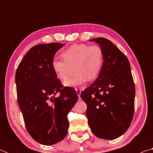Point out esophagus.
<instances>
[{"instance_id": "esophagus-1", "label": "esophagus", "mask_w": 153, "mask_h": 153, "mask_svg": "<svg viewBox=\"0 0 153 153\" xmlns=\"http://www.w3.org/2000/svg\"><path fill=\"white\" fill-rule=\"evenodd\" d=\"M76 91L77 96H78V98L79 99H81V98H80V94H81V92H82V90L80 88H76Z\"/></svg>"}]
</instances>
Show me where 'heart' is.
Listing matches in <instances>:
<instances>
[{
	"label": "heart",
	"instance_id": "heart-1",
	"mask_svg": "<svg viewBox=\"0 0 153 153\" xmlns=\"http://www.w3.org/2000/svg\"><path fill=\"white\" fill-rule=\"evenodd\" d=\"M63 60L55 58L51 67L56 78L65 82L68 76L71 68L74 67L75 76L65 82V86L77 87L84 84L88 79L94 80L101 71L104 54L102 49L97 45L76 44L62 52Z\"/></svg>",
	"mask_w": 153,
	"mask_h": 153
}]
</instances>
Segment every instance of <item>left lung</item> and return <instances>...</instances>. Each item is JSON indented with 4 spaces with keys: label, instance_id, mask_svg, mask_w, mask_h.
Segmentation results:
<instances>
[{
    "label": "left lung",
    "instance_id": "obj_1",
    "mask_svg": "<svg viewBox=\"0 0 153 153\" xmlns=\"http://www.w3.org/2000/svg\"><path fill=\"white\" fill-rule=\"evenodd\" d=\"M102 49L104 61L98 77L81 98L93 134L106 140L117 138L128 130L134 113L135 85L127 56L105 38L90 40Z\"/></svg>",
    "mask_w": 153,
    "mask_h": 153
}]
</instances>
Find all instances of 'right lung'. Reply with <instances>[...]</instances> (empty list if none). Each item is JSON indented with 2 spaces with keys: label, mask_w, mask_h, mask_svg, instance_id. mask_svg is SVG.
Returning a JSON list of instances; mask_svg holds the SVG:
<instances>
[{
  "label": "right lung",
  "mask_w": 153,
  "mask_h": 153,
  "mask_svg": "<svg viewBox=\"0 0 153 153\" xmlns=\"http://www.w3.org/2000/svg\"><path fill=\"white\" fill-rule=\"evenodd\" d=\"M63 46L53 42L33 46L15 73L17 102L25 128L34 140L44 145L65 138L67 115L78 98L73 88H64L52 69L54 55Z\"/></svg>",
  "instance_id": "add662e5"
}]
</instances>
